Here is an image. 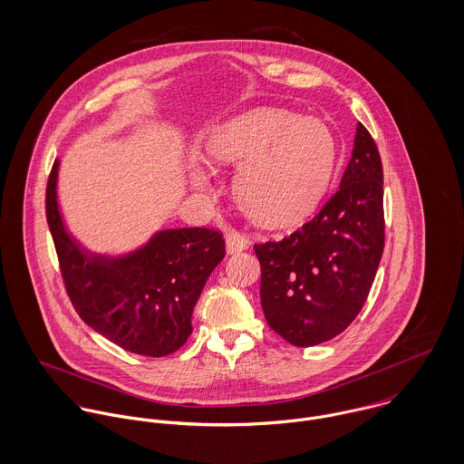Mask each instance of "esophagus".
Here are the masks:
<instances>
[{"instance_id": "obj_1", "label": "esophagus", "mask_w": 464, "mask_h": 464, "mask_svg": "<svg viewBox=\"0 0 464 464\" xmlns=\"http://www.w3.org/2000/svg\"><path fill=\"white\" fill-rule=\"evenodd\" d=\"M225 245H227L228 254H239L248 248V239L237 232H230V234H227Z\"/></svg>"}]
</instances>
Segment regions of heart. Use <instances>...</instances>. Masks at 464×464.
Wrapping results in <instances>:
<instances>
[{"instance_id":"1","label":"heart","mask_w":464,"mask_h":464,"mask_svg":"<svg viewBox=\"0 0 464 464\" xmlns=\"http://www.w3.org/2000/svg\"><path fill=\"white\" fill-rule=\"evenodd\" d=\"M205 150L216 166L241 164L236 198L245 212L269 227L305 216L335 166V140L324 123L278 111L252 112L221 125Z\"/></svg>"}]
</instances>
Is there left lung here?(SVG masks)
<instances>
[{"instance_id":"obj_1","label":"left lung","mask_w":464,"mask_h":464,"mask_svg":"<svg viewBox=\"0 0 464 464\" xmlns=\"http://www.w3.org/2000/svg\"><path fill=\"white\" fill-rule=\"evenodd\" d=\"M384 175L373 137L357 125L339 189L282 241L254 245L267 325L295 346H314L361 313L384 252Z\"/></svg>"}]
</instances>
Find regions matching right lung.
Returning a JSON list of instances; mask_svg holds the SVG:
<instances>
[{"label":"right lung","mask_w":464,"mask_h":464,"mask_svg":"<svg viewBox=\"0 0 464 464\" xmlns=\"http://www.w3.org/2000/svg\"><path fill=\"white\" fill-rule=\"evenodd\" d=\"M57 173L59 162L48 179L46 219L78 316L132 353L164 357L177 352L193 332V309L208 275L225 257L223 234L205 227L162 230L130 256H92L64 228Z\"/></svg>","instance_id":"1"}]
</instances>
